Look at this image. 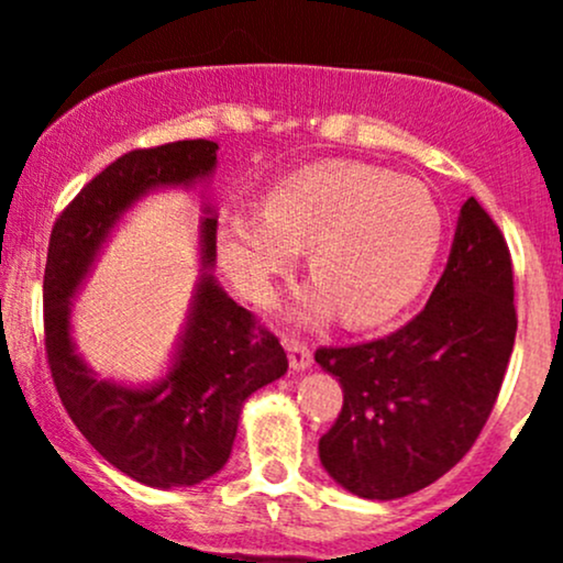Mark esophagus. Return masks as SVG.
I'll return each mask as SVG.
<instances>
[{
	"mask_svg": "<svg viewBox=\"0 0 563 563\" xmlns=\"http://www.w3.org/2000/svg\"><path fill=\"white\" fill-rule=\"evenodd\" d=\"M283 344H286V352H288V363L294 371H307L309 365H312V352H309V346L303 344L301 339H294V335H283Z\"/></svg>",
	"mask_w": 563,
	"mask_h": 563,
	"instance_id": "34e87169",
	"label": "esophagus"
}]
</instances>
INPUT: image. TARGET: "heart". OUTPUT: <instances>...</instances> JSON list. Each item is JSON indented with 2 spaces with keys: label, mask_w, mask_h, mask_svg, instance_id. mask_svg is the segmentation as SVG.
Wrapping results in <instances>:
<instances>
[{
  "label": "heart",
  "mask_w": 563,
  "mask_h": 563,
  "mask_svg": "<svg viewBox=\"0 0 563 563\" xmlns=\"http://www.w3.org/2000/svg\"><path fill=\"white\" fill-rule=\"evenodd\" d=\"M444 214L416 179L357 164L322 161L269 187L260 214L228 211L217 243L224 269L251 299L307 249L314 286L296 303L301 320L339 309L346 325H376L397 314L434 267Z\"/></svg>",
  "instance_id": "heart-1"
}]
</instances>
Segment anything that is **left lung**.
<instances>
[{
    "label": "left lung",
    "mask_w": 563,
    "mask_h": 563,
    "mask_svg": "<svg viewBox=\"0 0 563 563\" xmlns=\"http://www.w3.org/2000/svg\"><path fill=\"white\" fill-rule=\"evenodd\" d=\"M516 322L508 243L468 198L421 312L384 339L314 352L344 389L320 437L328 474L367 500L405 497L448 474L493 412Z\"/></svg>",
    "instance_id": "8db88e82"
}]
</instances>
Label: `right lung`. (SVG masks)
Instances as JSON below:
<instances>
[{
  "mask_svg": "<svg viewBox=\"0 0 563 563\" xmlns=\"http://www.w3.org/2000/svg\"><path fill=\"white\" fill-rule=\"evenodd\" d=\"M217 142L179 140L115 158L81 187L49 235L44 349L70 421L111 466L147 487H192L228 463L241 407L288 371L277 335L203 275L169 376L151 389L95 378L70 341V296L97 249L142 192L211 174ZM217 256V219H203V264Z\"/></svg>",
  "mask_w": 563,
  "mask_h": 563,
  "instance_id": "right-lung-1",
  "label": "right lung"
}]
</instances>
